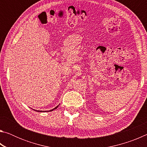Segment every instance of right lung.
<instances>
[{
	"mask_svg": "<svg viewBox=\"0 0 147 147\" xmlns=\"http://www.w3.org/2000/svg\"><path fill=\"white\" fill-rule=\"evenodd\" d=\"M58 106H56L55 108H54V109H51V110H50V111H53V110H54V109H56L57 108H58Z\"/></svg>",
	"mask_w": 147,
	"mask_h": 147,
	"instance_id": "add662e5",
	"label": "right lung"
}]
</instances>
